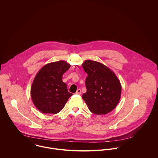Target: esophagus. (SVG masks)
<instances>
[{
  "instance_id": "esophagus-1",
  "label": "esophagus",
  "mask_w": 158,
  "mask_h": 158,
  "mask_svg": "<svg viewBox=\"0 0 158 158\" xmlns=\"http://www.w3.org/2000/svg\"><path fill=\"white\" fill-rule=\"evenodd\" d=\"M75 94H78V95H80V94H81V90L80 89H77Z\"/></svg>"
}]
</instances>
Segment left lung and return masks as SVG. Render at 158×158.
<instances>
[{
    "mask_svg": "<svg viewBox=\"0 0 158 158\" xmlns=\"http://www.w3.org/2000/svg\"><path fill=\"white\" fill-rule=\"evenodd\" d=\"M82 66L88 73L87 91L82 98L89 110L97 115L111 112L121 97L122 86L118 78L113 70L99 62L86 60Z\"/></svg>",
    "mask_w": 158,
    "mask_h": 158,
    "instance_id": "1",
    "label": "left lung"
}]
</instances>
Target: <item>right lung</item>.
<instances>
[{
    "label": "right lung",
    "mask_w": 158,
    "mask_h": 158,
    "mask_svg": "<svg viewBox=\"0 0 158 158\" xmlns=\"http://www.w3.org/2000/svg\"><path fill=\"white\" fill-rule=\"evenodd\" d=\"M70 67L66 61H58L45 64L37 73L30 94L33 104L41 113H59L73 95L62 81L63 75Z\"/></svg>",
    "instance_id": "obj_1"
}]
</instances>
